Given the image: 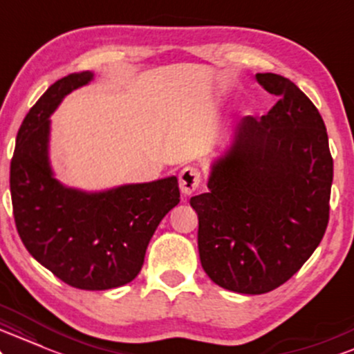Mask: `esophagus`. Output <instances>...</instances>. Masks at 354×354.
I'll list each match as a JSON object with an SVG mask.
<instances>
[{"label": "esophagus", "mask_w": 354, "mask_h": 354, "mask_svg": "<svg viewBox=\"0 0 354 354\" xmlns=\"http://www.w3.org/2000/svg\"><path fill=\"white\" fill-rule=\"evenodd\" d=\"M202 182V174L201 170L197 167H185L182 169L180 176H178V185H180V190L182 194L185 195H190L194 194L195 190L198 189V185H201Z\"/></svg>", "instance_id": "34e87169"}]
</instances>
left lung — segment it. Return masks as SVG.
<instances>
[{
    "label": "left lung",
    "instance_id": "8db88e82",
    "mask_svg": "<svg viewBox=\"0 0 354 354\" xmlns=\"http://www.w3.org/2000/svg\"><path fill=\"white\" fill-rule=\"evenodd\" d=\"M278 101L261 119L245 115L212 169L198 215V255L214 283L245 295L288 281L317 250L330 220L333 157L325 122L290 79L257 74Z\"/></svg>",
    "mask_w": 354,
    "mask_h": 354
}]
</instances>
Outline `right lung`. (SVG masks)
I'll return each instance as SVG.
<instances>
[{
  "label": "right lung",
  "mask_w": 354,
  "mask_h": 354,
  "mask_svg": "<svg viewBox=\"0 0 354 354\" xmlns=\"http://www.w3.org/2000/svg\"><path fill=\"white\" fill-rule=\"evenodd\" d=\"M91 73L69 74L37 99L21 124L10 189L21 242L53 275L79 290H111L139 275L160 220L180 201L176 177L101 194L66 189L48 162L49 115Z\"/></svg>",
  "instance_id": "obj_1"
}]
</instances>
